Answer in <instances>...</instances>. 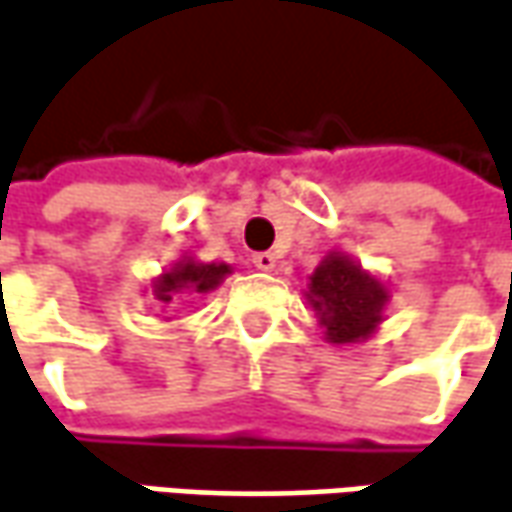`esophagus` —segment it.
I'll use <instances>...</instances> for the list:
<instances>
[{
  "label": "esophagus",
  "mask_w": 512,
  "mask_h": 512,
  "mask_svg": "<svg viewBox=\"0 0 512 512\" xmlns=\"http://www.w3.org/2000/svg\"><path fill=\"white\" fill-rule=\"evenodd\" d=\"M252 263H255V269L260 271H274V266H277V257L271 255V252H257V255H252Z\"/></svg>",
  "instance_id": "1"
}]
</instances>
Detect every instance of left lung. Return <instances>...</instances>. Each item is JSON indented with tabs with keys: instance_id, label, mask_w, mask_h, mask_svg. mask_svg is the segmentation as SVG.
Wrapping results in <instances>:
<instances>
[{
	"instance_id": "1",
	"label": "left lung",
	"mask_w": 512,
	"mask_h": 512,
	"mask_svg": "<svg viewBox=\"0 0 512 512\" xmlns=\"http://www.w3.org/2000/svg\"><path fill=\"white\" fill-rule=\"evenodd\" d=\"M308 280L305 300L330 344L364 342L384 322L389 288L350 255L330 252Z\"/></svg>"
}]
</instances>
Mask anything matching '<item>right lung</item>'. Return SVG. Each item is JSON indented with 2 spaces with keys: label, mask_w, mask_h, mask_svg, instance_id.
I'll return each instance as SVG.
<instances>
[{
  "label": "right lung",
  "mask_w": 512,
  "mask_h": 512,
  "mask_svg": "<svg viewBox=\"0 0 512 512\" xmlns=\"http://www.w3.org/2000/svg\"><path fill=\"white\" fill-rule=\"evenodd\" d=\"M232 274L229 263H198L196 257H184L179 263H173L159 277H154L151 291L159 305H173L182 297H193V294H210L218 285L224 283V277Z\"/></svg>",
  "instance_id": "obj_1"
}]
</instances>
